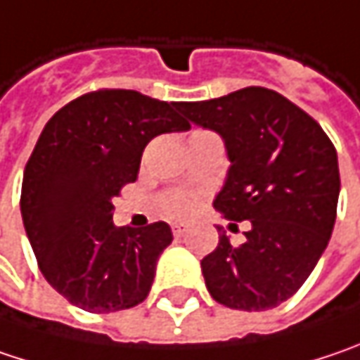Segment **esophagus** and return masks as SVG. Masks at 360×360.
I'll return each mask as SVG.
<instances>
[{
	"label": "esophagus",
	"instance_id": "34e87169",
	"mask_svg": "<svg viewBox=\"0 0 360 360\" xmlns=\"http://www.w3.org/2000/svg\"><path fill=\"white\" fill-rule=\"evenodd\" d=\"M171 230H173V234H175V236H183V234L187 232V226L181 222H173L171 224Z\"/></svg>",
	"mask_w": 360,
	"mask_h": 360
}]
</instances>
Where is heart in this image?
<instances>
[{
    "mask_svg": "<svg viewBox=\"0 0 360 360\" xmlns=\"http://www.w3.org/2000/svg\"><path fill=\"white\" fill-rule=\"evenodd\" d=\"M198 205H200V198L191 191H185V189L167 191L165 195H160L159 200L160 212L167 218H187L198 210Z\"/></svg>",
    "mask_w": 360,
    "mask_h": 360,
    "instance_id": "1",
    "label": "heart"
}]
</instances>
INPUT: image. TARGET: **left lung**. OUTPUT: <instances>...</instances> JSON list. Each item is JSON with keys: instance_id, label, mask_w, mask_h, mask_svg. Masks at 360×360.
I'll use <instances>...</instances> for the list:
<instances>
[{"instance_id": "1", "label": "left lung", "mask_w": 360, "mask_h": 360, "mask_svg": "<svg viewBox=\"0 0 360 360\" xmlns=\"http://www.w3.org/2000/svg\"><path fill=\"white\" fill-rule=\"evenodd\" d=\"M177 108L224 138L232 167L214 207L252 226L238 246L218 228L220 243L201 261L207 291L232 309L277 307L306 283L330 240L340 191L336 148L314 117L273 89L244 87Z\"/></svg>"}]
</instances>
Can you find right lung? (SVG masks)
I'll return each instance as SVG.
<instances>
[{
    "instance_id": "1",
    "label": "right lung",
    "mask_w": 360,
    "mask_h": 360,
    "mask_svg": "<svg viewBox=\"0 0 360 360\" xmlns=\"http://www.w3.org/2000/svg\"><path fill=\"white\" fill-rule=\"evenodd\" d=\"M167 103L132 89H97L54 114L24 169L20 210L44 279L91 314L130 309L146 300L169 224L134 230L112 222L114 200L134 183L144 146L189 130Z\"/></svg>"
}]
</instances>
